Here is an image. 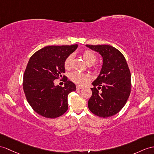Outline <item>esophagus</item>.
Returning a JSON list of instances; mask_svg holds the SVG:
<instances>
[{
  "label": "esophagus",
  "mask_w": 154,
  "mask_h": 154,
  "mask_svg": "<svg viewBox=\"0 0 154 154\" xmlns=\"http://www.w3.org/2000/svg\"><path fill=\"white\" fill-rule=\"evenodd\" d=\"M83 89V87H82V86H80V85H76V89L77 90H80V89Z\"/></svg>",
  "instance_id": "esophagus-1"
}]
</instances>
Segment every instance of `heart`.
Listing matches in <instances>:
<instances>
[{
  "instance_id": "1",
  "label": "heart",
  "mask_w": 154,
  "mask_h": 154,
  "mask_svg": "<svg viewBox=\"0 0 154 154\" xmlns=\"http://www.w3.org/2000/svg\"><path fill=\"white\" fill-rule=\"evenodd\" d=\"M82 57L84 61L88 65L90 66L94 63L97 60V56L91 50H86L82 52ZM72 56L70 55L68 56L64 62V67L65 69H69L70 68L71 61H72ZM91 76L89 74L86 73H80L78 72H73L70 74V79L72 80L74 83L80 85H84L91 80Z\"/></svg>"
}]
</instances>
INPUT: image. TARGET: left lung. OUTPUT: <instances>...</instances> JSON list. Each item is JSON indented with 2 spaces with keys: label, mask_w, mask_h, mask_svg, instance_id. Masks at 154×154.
<instances>
[{
  "label": "left lung",
  "mask_w": 154,
  "mask_h": 154,
  "mask_svg": "<svg viewBox=\"0 0 154 154\" xmlns=\"http://www.w3.org/2000/svg\"><path fill=\"white\" fill-rule=\"evenodd\" d=\"M103 57V66L93 82L92 95L88 108L93 114L108 118L120 111L128 99L131 89V72L125 58L117 49L109 45H86ZM101 89L99 92L98 90Z\"/></svg>",
  "instance_id": "1"
}]
</instances>
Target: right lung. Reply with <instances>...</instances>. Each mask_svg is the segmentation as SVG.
<instances>
[{"label": "right lung", "mask_w": 154, "mask_h": 154, "mask_svg": "<svg viewBox=\"0 0 154 154\" xmlns=\"http://www.w3.org/2000/svg\"><path fill=\"white\" fill-rule=\"evenodd\" d=\"M78 48L71 46H50L34 54L26 67L23 88L30 106L37 114L55 118L68 110V95L76 90V85L67 80L64 62ZM63 77L64 87L55 86L54 80Z\"/></svg>", "instance_id": "obj_1"}]
</instances>
